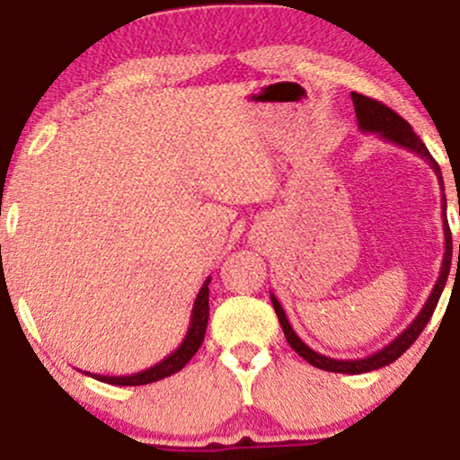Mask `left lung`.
<instances>
[{"label":"left lung","instance_id":"8db88e82","mask_svg":"<svg viewBox=\"0 0 460 460\" xmlns=\"http://www.w3.org/2000/svg\"><path fill=\"white\" fill-rule=\"evenodd\" d=\"M350 97H352V103H355L358 129H361L363 134H378L383 140L392 142V145H395V146H402V149H409L411 153H417L421 160H426L430 164V168L435 171L437 179H439L441 197H443V205H441L443 208V235H446V252H443L439 279H437L435 288H432L430 296L424 303V307H421L420 314H417V318L411 322V324L406 326V329L400 332L398 337H395L392 344H387L385 348H381V350L374 352V355H369L366 358H331V357L320 355V352L311 350V348L305 344L303 340H300L296 332H294L292 324H289L288 315H285V311L281 307V303H279L274 294H270V300H272L274 311H277V318H279V322H281L285 340H288V344L292 346L294 350H296L298 355L305 358V361L311 363L314 367L326 369V372L363 374V372H372V369L385 367V366H389V363H394L395 358L402 355V352L409 350L411 344H413L417 337H420V332L426 329L432 311H435L437 303H439L443 288H446V283H447V274H450L452 234H450V225H447V218H446V194H443L441 168H439V164L435 162V157L430 155L429 149H426L424 142L420 140V136L415 134L413 128L406 123L402 116L395 114L392 108H387V105L376 102V99H369V97H366V94H358V93H352ZM458 263H460V246H458Z\"/></svg>","mask_w":460,"mask_h":460}]
</instances>
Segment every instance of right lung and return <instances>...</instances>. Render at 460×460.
I'll use <instances>...</instances> for the list:
<instances>
[{"label":"right lung","instance_id":"add662e5","mask_svg":"<svg viewBox=\"0 0 460 460\" xmlns=\"http://www.w3.org/2000/svg\"><path fill=\"white\" fill-rule=\"evenodd\" d=\"M209 281H212V277L205 279L203 288L199 289L197 300H194V307H192V315H190L188 332L175 352L164 357L160 363H155V366L142 369V372H136V374H125V376H102V374H93V372H84V374L108 385L136 387V385H149V383L162 381V378L179 372L190 358L197 355V350L205 340V331H208V320H209Z\"/></svg>","mask_w":460,"mask_h":460}]
</instances>
